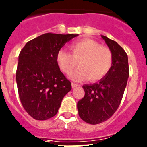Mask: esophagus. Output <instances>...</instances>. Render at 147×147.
Segmentation results:
<instances>
[{
  "label": "esophagus",
  "mask_w": 147,
  "mask_h": 147,
  "mask_svg": "<svg viewBox=\"0 0 147 147\" xmlns=\"http://www.w3.org/2000/svg\"><path fill=\"white\" fill-rule=\"evenodd\" d=\"M71 86H72V88L74 89V88L77 87V86H78L79 85H78V84H75V83H72V84H71Z\"/></svg>",
  "instance_id": "1"
}]
</instances>
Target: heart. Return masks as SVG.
<instances>
[{
    "mask_svg": "<svg viewBox=\"0 0 147 147\" xmlns=\"http://www.w3.org/2000/svg\"><path fill=\"white\" fill-rule=\"evenodd\" d=\"M70 53L60 50L57 53V62L61 70L70 74L77 67L79 69L70 75L74 81L88 79L96 81L102 79L110 71L113 64L112 52L98 42L90 39L81 40L70 46Z\"/></svg>",
    "mask_w": 147,
    "mask_h": 147,
    "instance_id": "heart-1",
    "label": "heart"
}]
</instances>
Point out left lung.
<instances>
[{
	"instance_id": "1",
	"label": "left lung",
	"mask_w": 147,
	"mask_h": 147,
	"mask_svg": "<svg viewBox=\"0 0 147 147\" xmlns=\"http://www.w3.org/2000/svg\"><path fill=\"white\" fill-rule=\"evenodd\" d=\"M113 55V64L105 77L94 84L83 86L85 95L77 103L80 117L90 124L107 120L122 100L129 77L127 53L117 42L101 35Z\"/></svg>"
}]
</instances>
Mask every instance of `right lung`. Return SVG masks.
<instances>
[{"instance_id": "right-lung-1", "label": "right lung", "mask_w": 147, "mask_h": 147, "mask_svg": "<svg viewBox=\"0 0 147 147\" xmlns=\"http://www.w3.org/2000/svg\"><path fill=\"white\" fill-rule=\"evenodd\" d=\"M77 36L47 33L27 42L20 51L16 73L18 94L24 110L35 120L54 117L71 90V83L59 68L57 53Z\"/></svg>"}]
</instances>
